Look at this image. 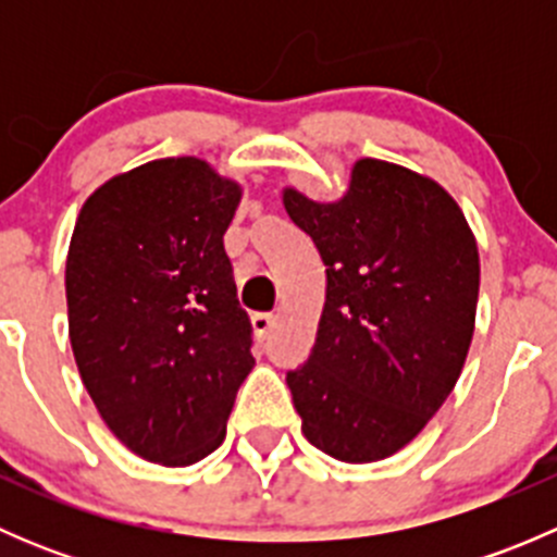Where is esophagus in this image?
I'll list each match as a JSON object with an SVG mask.
<instances>
[{"instance_id": "1", "label": "esophagus", "mask_w": 557, "mask_h": 557, "mask_svg": "<svg viewBox=\"0 0 557 557\" xmlns=\"http://www.w3.org/2000/svg\"><path fill=\"white\" fill-rule=\"evenodd\" d=\"M274 314H267V312H256L250 318V325H252V334H256V339H267L269 331L274 329Z\"/></svg>"}]
</instances>
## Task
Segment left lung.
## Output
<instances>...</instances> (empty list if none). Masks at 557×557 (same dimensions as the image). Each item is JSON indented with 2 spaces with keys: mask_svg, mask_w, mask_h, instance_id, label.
<instances>
[{
  "mask_svg": "<svg viewBox=\"0 0 557 557\" xmlns=\"http://www.w3.org/2000/svg\"><path fill=\"white\" fill-rule=\"evenodd\" d=\"M325 267L305 367L288 372L301 434L345 463L407 447L458 383L474 336L480 250L458 201L429 174L358 159L336 201L283 188Z\"/></svg>",
  "mask_w": 557,
  "mask_h": 557,
  "instance_id": "obj_1",
  "label": "left lung"
}]
</instances>
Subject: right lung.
Instances as JSON below:
<instances>
[{
    "label": "right lung",
    "mask_w": 557,
    "mask_h": 557,
    "mask_svg": "<svg viewBox=\"0 0 557 557\" xmlns=\"http://www.w3.org/2000/svg\"><path fill=\"white\" fill-rule=\"evenodd\" d=\"M243 194L180 156L112 174L77 212L64 274L77 372L115 440L159 466L221 447L256 367L223 247Z\"/></svg>",
    "instance_id": "add662e5"
}]
</instances>
